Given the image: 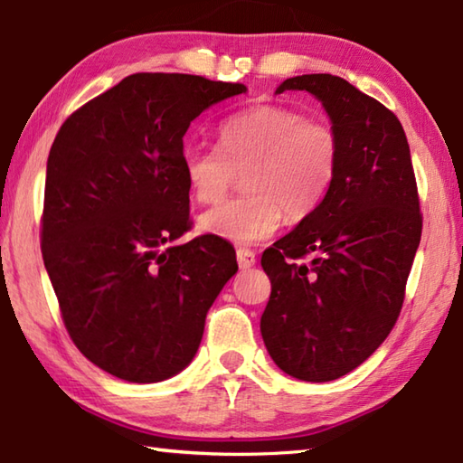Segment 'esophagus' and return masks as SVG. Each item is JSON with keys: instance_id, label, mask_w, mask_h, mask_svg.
I'll use <instances>...</instances> for the list:
<instances>
[{"instance_id": "obj_1", "label": "esophagus", "mask_w": 463, "mask_h": 463, "mask_svg": "<svg viewBox=\"0 0 463 463\" xmlns=\"http://www.w3.org/2000/svg\"><path fill=\"white\" fill-rule=\"evenodd\" d=\"M237 261H239L241 269H249V268H253V265H255L257 257L250 249H237Z\"/></svg>"}]
</instances>
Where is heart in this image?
Wrapping results in <instances>:
<instances>
[{"instance_id":"b5f03b06","label":"heart","mask_w":463,"mask_h":463,"mask_svg":"<svg viewBox=\"0 0 463 463\" xmlns=\"http://www.w3.org/2000/svg\"><path fill=\"white\" fill-rule=\"evenodd\" d=\"M221 146L185 145L182 167L195 202L214 203L245 174V195L200 216L213 237L250 245L271 237L284 214L304 221L335 182L341 145L331 124L300 109L257 104L222 122Z\"/></svg>"}]
</instances>
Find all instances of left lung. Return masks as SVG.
<instances>
[{
  "instance_id": "8db88e82",
  "label": "left lung",
  "mask_w": 463,
  "mask_h": 463,
  "mask_svg": "<svg viewBox=\"0 0 463 463\" xmlns=\"http://www.w3.org/2000/svg\"><path fill=\"white\" fill-rule=\"evenodd\" d=\"M323 101L341 155L325 200L263 250L271 281L261 335L279 370L331 382L380 347L402 310L422 214L404 128L378 99L328 73L278 88Z\"/></svg>"
}]
</instances>
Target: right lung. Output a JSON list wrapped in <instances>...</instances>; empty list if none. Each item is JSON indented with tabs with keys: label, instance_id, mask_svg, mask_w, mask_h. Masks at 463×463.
<instances>
[{
	"label": "right lung",
	"instance_id": "right-lung-1",
	"mask_svg": "<svg viewBox=\"0 0 463 463\" xmlns=\"http://www.w3.org/2000/svg\"><path fill=\"white\" fill-rule=\"evenodd\" d=\"M242 83L135 73L62 122L46 163L41 247L75 347L116 378L151 383L192 362L237 273L224 239L192 229L182 167L190 122Z\"/></svg>",
	"mask_w": 463,
	"mask_h": 463
}]
</instances>
